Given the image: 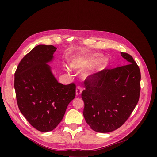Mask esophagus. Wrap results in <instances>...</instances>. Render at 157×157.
I'll return each instance as SVG.
<instances>
[{"mask_svg": "<svg viewBox=\"0 0 157 157\" xmlns=\"http://www.w3.org/2000/svg\"><path fill=\"white\" fill-rule=\"evenodd\" d=\"M82 91H83V89H82L80 86H78L76 89V94L77 96L80 95L82 93Z\"/></svg>", "mask_w": 157, "mask_h": 157, "instance_id": "esophagus-1", "label": "esophagus"}]
</instances>
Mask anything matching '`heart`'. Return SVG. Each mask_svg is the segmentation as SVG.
Instances as JSON below:
<instances>
[{"mask_svg":"<svg viewBox=\"0 0 157 157\" xmlns=\"http://www.w3.org/2000/svg\"><path fill=\"white\" fill-rule=\"evenodd\" d=\"M95 57H91V58H87L85 60V62H87V63H93L95 62ZM80 62L81 60H75L71 63V67L72 69H78L80 67Z\"/></svg>","mask_w":157,"mask_h":157,"instance_id":"heart-1","label":"heart"}]
</instances>
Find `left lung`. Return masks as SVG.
Segmentation results:
<instances>
[{"instance_id": "8db88e82", "label": "left lung", "mask_w": 157, "mask_h": 157, "mask_svg": "<svg viewBox=\"0 0 157 157\" xmlns=\"http://www.w3.org/2000/svg\"><path fill=\"white\" fill-rule=\"evenodd\" d=\"M125 65L104 69L85 81L81 94L83 116L97 132L108 133L120 128L137 105L141 90V72L132 56L121 52Z\"/></svg>"}]
</instances>
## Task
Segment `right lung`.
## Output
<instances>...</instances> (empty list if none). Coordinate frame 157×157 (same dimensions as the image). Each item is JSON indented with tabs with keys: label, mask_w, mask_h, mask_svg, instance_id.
Listing matches in <instances>:
<instances>
[{
	"label": "right lung",
	"mask_w": 157,
	"mask_h": 157,
	"mask_svg": "<svg viewBox=\"0 0 157 157\" xmlns=\"http://www.w3.org/2000/svg\"><path fill=\"white\" fill-rule=\"evenodd\" d=\"M56 48L38 45L20 61L14 74V89L20 111L40 132L52 131L62 121L76 95L74 83H59L49 63Z\"/></svg>",
	"instance_id": "add662e5"
}]
</instances>
